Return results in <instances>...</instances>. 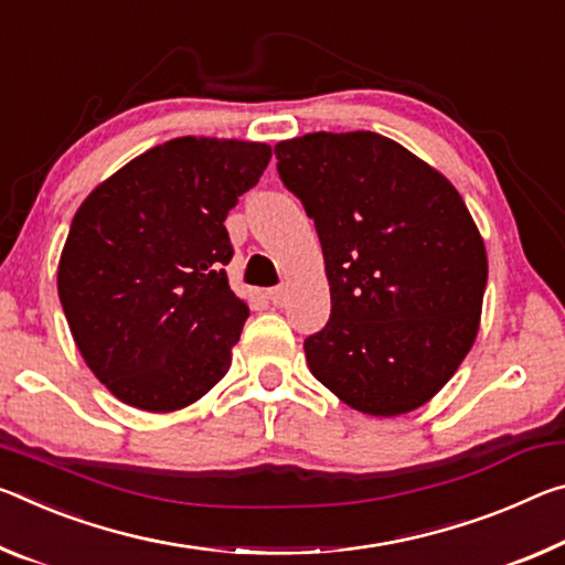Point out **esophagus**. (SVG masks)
<instances>
[{"instance_id":"obj_1","label":"esophagus","mask_w":565,"mask_h":565,"mask_svg":"<svg viewBox=\"0 0 565 565\" xmlns=\"http://www.w3.org/2000/svg\"><path fill=\"white\" fill-rule=\"evenodd\" d=\"M268 299H271L276 307H281L286 299V286H274V289H268Z\"/></svg>"}]
</instances>
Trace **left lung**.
Listing matches in <instances>:
<instances>
[{"label": "left lung", "instance_id": "obj_1", "mask_svg": "<svg viewBox=\"0 0 565 565\" xmlns=\"http://www.w3.org/2000/svg\"><path fill=\"white\" fill-rule=\"evenodd\" d=\"M274 153L324 254L331 317L303 342L311 374L364 415L423 407L480 329L488 254L468 205L380 132H309Z\"/></svg>", "mask_w": 565, "mask_h": 565}]
</instances>
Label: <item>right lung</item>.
I'll return each mask as SVG.
<instances>
[{"label":"right lung","mask_w":565,"mask_h":565,"mask_svg":"<svg viewBox=\"0 0 565 565\" xmlns=\"http://www.w3.org/2000/svg\"><path fill=\"white\" fill-rule=\"evenodd\" d=\"M268 160L266 142L173 138L77 209L57 294L85 364L125 405L183 409L228 372L248 303L223 268V221Z\"/></svg>","instance_id":"right-lung-1"}]
</instances>
